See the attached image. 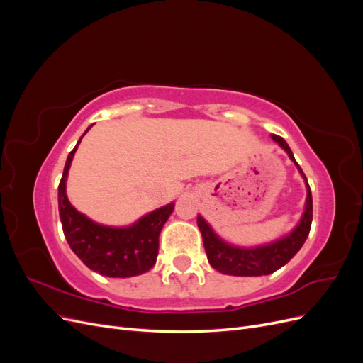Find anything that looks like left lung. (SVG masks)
<instances>
[{
	"mask_svg": "<svg viewBox=\"0 0 363 363\" xmlns=\"http://www.w3.org/2000/svg\"><path fill=\"white\" fill-rule=\"evenodd\" d=\"M271 138L288 152L289 159L296 164V168H298L300 174L303 175V179L306 182V188H307L304 212L300 223L296 224V227L289 235L274 240L271 244L252 247V248L236 247L225 242L224 239H221L213 232V228L208 225L206 219L201 215H199L196 223H199V228L203 236L207 260L216 271L227 274V276L255 277V276H268V274H272L274 271L280 269L283 265H286L296 252H298V250L303 247L311 232L313 204H312V192L309 188V183H307V179L303 169L300 168V164L295 162L286 140L277 135H271Z\"/></svg>",
	"mask_w": 363,
	"mask_h": 363,
	"instance_id": "8db88e82",
	"label": "left lung"
}]
</instances>
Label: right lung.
Masks as SVG:
<instances>
[{
	"instance_id": "right-lung-1",
	"label": "right lung",
	"mask_w": 363,
	"mask_h": 363,
	"mask_svg": "<svg viewBox=\"0 0 363 363\" xmlns=\"http://www.w3.org/2000/svg\"><path fill=\"white\" fill-rule=\"evenodd\" d=\"M91 127H87L83 136ZM82 138L68 155L59 183V215L65 238L77 257L101 276L119 279L140 276L155 267L159 235L174 211V203L156 208L127 227L98 224L80 213L67 196V179Z\"/></svg>"
}]
</instances>
